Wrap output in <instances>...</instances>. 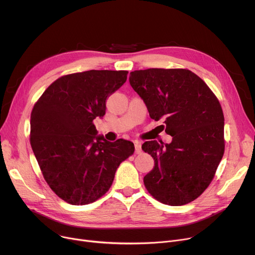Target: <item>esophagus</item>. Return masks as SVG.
Wrapping results in <instances>:
<instances>
[{
  "mask_svg": "<svg viewBox=\"0 0 255 255\" xmlns=\"http://www.w3.org/2000/svg\"><path fill=\"white\" fill-rule=\"evenodd\" d=\"M134 148H135V152L138 154L141 152V142L138 140H134Z\"/></svg>",
  "mask_w": 255,
  "mask_h": 255,
  "instance_id": "34e87169",
  "label": "esophagus"
}]
</instances>
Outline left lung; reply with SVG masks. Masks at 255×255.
Listing matches in <instances>:
<instances>
[{"mask_svg":"<svg viewBox=\"0 0 255 255\" xmlns=\"http://www.w3.org/2000/svg\"><path fill=\"white\" fill-rule=\"evenodd\" d=\"M129 83L151 119L163 121L169 143L145 141L154 159L143 177L145 188L160 203L183 206L210 185L224 153L221 105L204 80L187 69L150 68L130 72Z\"/></svg>","mask_w":255,"mask_h":255,"instance_id":"1","label":"left lung"}]
</instances>
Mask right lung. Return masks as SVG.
Listing matches in <instances>:
<instances>
[{"mask_svg":"<svg viewBox=\"0 0 255 255\" xmlns=\"http://www.w3.org/2000/svg\"><path fill=\"white\" fill-rule=\"evenodd\" d=\"M128 71L89 70L53 82L31 114V145L51 190L71 205H87L105 194L120 163L134 152L132 141L97 135L93 121L122 87Z\"/></svg>","mask_w":255,"mask_h":255,"instance_id":"obj_1","label":"right lung"}]
</instances>
